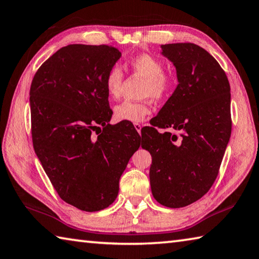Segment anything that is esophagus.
Instances as JSON below:
<instances>
[{"mask_svg": "<svg viewBox=\"0 0 259 259\" xmlns=\"http://www.w3.org/2000/svg\"><path fill=\"white\" fill-rule=\"evenodd\" d=\"M134 127H135V130H137L138 132L140 133V132H141V128L143 127V125H142V124H139V122H135V124H134Z\"/></svg>", "mask_w": 259, "mask_h": 259, "instance_id": "34e87169", "label": "esophagus"}]
</instances>
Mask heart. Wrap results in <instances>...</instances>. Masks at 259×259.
I'll use <instances>...</instances> for the list:
<instances>
[{
    "label": "heart",
    "mask_w": 259,
    "mask_h": 259,
    "mask_svg": "<svg viewBox=\"0 0 259 259\" xmlns=\"http://www.w3.org/2000/svg\"><path fill=\"white\" fill-rule=\"evenodd\" d=\"M128 66L135 74L146 78L143 97H151L155 100H162L168 97L174 88V78L164 72L165 66L160 59L151 54L142 53L131 59ZM122 80H124V75L120 67H111L104 79L109 97L112 99L120 97ZM150 112V102L147 100L141 102L124 101L115 108V118L118 121H128L135 124V122L144 121Z\"/></svg>",
    "instance_id": "heart-1"
}]
</instances>
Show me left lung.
Here are the masks:
<instances>
[{
  "label": "left lung",
  "mask_w": 259,
  "mask_h": 259,
  "mask_svg": "<svg viewBox=\"0 0 259 259\" xmlns=\"http://www.w3.org/2000/svg\"><path fill=\"white\" fill-rule=\"evenodd\" d=\"M160 48L176 68L179 84L150 120L142 148L152 157L153 198L181 208L205 196L219 174L232 127L230 84L205 49L192 43Z\"/></svg>",
  "instance_id": "left-lung-1"
}]
</instances>
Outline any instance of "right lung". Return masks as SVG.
Masks as SVG:
<instances>
[{
	"mask_svg": "<svg viewBox=\"0 0 259 259\" xmlns=\"http://www.w3.org/2000/svg\"><path fill=\"white\" fill-rule=\"evenodd\" d=\"M120 57L108 45L70 44L50 57L31 81L36 156L62 200L84 211L116 200L120 176L140 148L137 131L109 124L104 79Z\"/></svg>",
	"mask_w": 259,
	"mask_h": 259,
	"instance_id": "obj_1",
	"label": "right lung"
}]
</instances>
